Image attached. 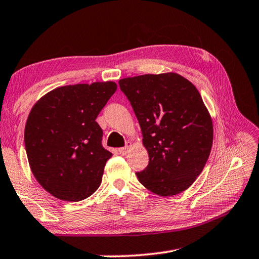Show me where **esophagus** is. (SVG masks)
<instances>
[{
    "label": "esophagus",
    "instance_id": "1",
    "mask_svg": "<svg viewBox=\"0 0 259 259\" xmlns=\"http://www.w3.org/2000/svg\"><path fill=\"white\" fill-rule=\"evenodd\" d=\"M131 146H133V143H130V142H128L126 143V146L125 147H122V148H119V152L121 153V154H125V153H128V150L130 149V147Z\"/></svg>",
    "mask_w": 259,
    "mask_h": 259
}]
</instances>
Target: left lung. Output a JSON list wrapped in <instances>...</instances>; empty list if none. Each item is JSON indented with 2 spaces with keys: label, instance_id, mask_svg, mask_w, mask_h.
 <instances>
[{
  "label": "left lung",
  "instance_id": "1",
  "mask_svg": "<svg viewBox=\"0 0 259 259\" xmlns=\"http://www.w3.org/2000/svg\"><path fill=\"white\" fill-rule=\"evenodd\" d=\"M137 116L149 163L139 182L158 196L188 189L207 162L213 122L199 92L175 72L119 80Z\"/></svg>",
  "mask_w": 259,
  "mask_h": 259
}]
</instances>
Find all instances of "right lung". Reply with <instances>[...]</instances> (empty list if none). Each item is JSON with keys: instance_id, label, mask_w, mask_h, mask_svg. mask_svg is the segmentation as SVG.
<instances>
[{"instance_id": "right-lung-1", "label": "right lung", "mask_w": 259, "mask_h": 259, "mask_svg": "<svg viewBox=\"0 0 259 259\" xmlns=\"http://www.w3.org/2000/svg\"><path fill=\"white\" fill-rule=\"evenodd\" d=\"M113 81L55 88L32 106L25 146L32 175L52 196L79 201L97 190L112 153L95 121L116 91Z\"/></svg>"}]
</instances>
